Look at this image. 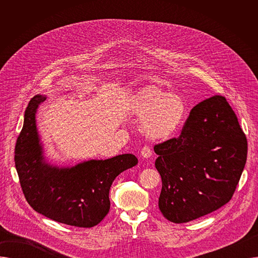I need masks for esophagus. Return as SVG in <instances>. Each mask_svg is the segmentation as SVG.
<instances>
[{
    "label": "esophagus",
    "instance_id": "34e87169",
    "mask_svg": "<svg viewBox=\"0 0 258 258\" xmlns=\"http://www.w3.org/2000/svg\"><path fill=\"white\" fill-rule=\"evenodd\" d=\"M152 154H153L152 148L150 146H147V145L144 146L142 150H141V156L143 158H150L152 156Z\"/></svg>",
    "mask_w": 258,
    "mask_h": 258
}]
</instances>
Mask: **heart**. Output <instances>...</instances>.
I'll return each mask as SVG.
<instances>
[{"label": "heart", "mask_w": 258, "mask_h": 258, "mask_svg": "<svg viewBox=\"0 0 258 258\" xmlns=\"http://www.w3.org/2000/svg\"><path fill=\"white\" fill-rule=\"evenodd\" d=\"M132 114L142 117L141 127L148 138L163 140L177 131L185 113V104L177 94L157 86H147L135 93L130 101Z\"/></svg>", "instance_id": "b5f03b06"}]
</instances>
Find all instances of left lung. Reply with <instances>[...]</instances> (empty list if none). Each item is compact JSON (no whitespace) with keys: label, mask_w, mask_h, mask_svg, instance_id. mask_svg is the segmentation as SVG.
<instances>
[{"label":"left lung","mask_w":258,"mask_h":258,"mask_svg":"<svg viewBox=\"0 0 258 258\" xmlns=\"http://www.w3.org/2000/svg\"><path fill=\"white\" fill-rule=\"evenodd\" d=\"M162 179L159 208L182 224L218 210L231 200L247 161L248 143L226 98L215 95L197 104L182 133L156 144Z\"/></svg>","instance_id":"left-lung-1"}]
</instances>
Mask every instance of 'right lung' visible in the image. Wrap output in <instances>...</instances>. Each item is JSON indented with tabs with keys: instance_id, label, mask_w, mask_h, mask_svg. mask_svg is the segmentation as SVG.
<instances>
[{
	"instance_id": "1",
	"label": "right lung",
	"mask_w": 258,
	"mask_h": 258,
	"mask_svg": "<svg viewBox=\"0 0 258 258\" xmlns=\"http://www.w3.org/2000/svg\"><path fill=\"white\" fill-rule=\"evenodd\" d=\"M45 100L43 95H35L29 101L15 148L23 194L28 204L48 219L75 227H94L110 210L108 192L113 181L137 165L138 159L124 154L67 168L46 163L35 123L37 107Z\"/></svg>"
}]
</instances>
